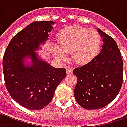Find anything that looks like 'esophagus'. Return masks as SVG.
Listing matches in <instances>:
<instances>
[{"instance_id": "esophagus-1", "label": "esophagus", "mask_w": 127, "mask_h": 127, "mask_svg": "<svg viewBox=\"0 0 127 127\" xmlns=\"http://www.w3.org/2000/svg\"><path fill=\"white\" fill-rule=\"evenodd\" d=\"M72 72H73V70H72L71 68H70V67H67V68H66V73H67V74H71Z\"/></svg>"}]
</instances>
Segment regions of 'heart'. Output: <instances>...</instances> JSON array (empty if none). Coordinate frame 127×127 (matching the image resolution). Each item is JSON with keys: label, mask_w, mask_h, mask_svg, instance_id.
<instances>
[{"label": "heart", "mask_w": 127, "mask_h": 127, "mask_svg": "<svg viewBox=\"0 0 127 127\" xmlns=\"http://www.w3.org/2000/svg\"><path fill=\"white\" fill-rule=\"evenodd\" d=\"M57 36L60 49L64 52H71L72 60L80 65L91 61L97 54L101 45V36L96 30L79 25L64 29ZM60 50L56 45L53 47L54 56L63 61L66 56Z\"/></svg>", "instance_id": "1"}]
</instances>
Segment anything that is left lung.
I'll list each match as a JSON object with an SVG mask.
<instances>
[{
  "label": "left lung",
  "instance_id": "left-lung-1",
  "mask_svg": "<svg viewBox=\"0 0 127 127\" xmlns=\"http://www.w3.org/2000/svg\"><path fill=\"white\" fill-rule=\"evenodd\" d=\"M97 31L103 42L101 52L73 70L77 77L75 98L87 109H100L110 103L120 92L123 81V62L116 43L101 29Z\"/></svg>",
  "mask_w": 127,
  "mask_h": 127
}]
</instances>
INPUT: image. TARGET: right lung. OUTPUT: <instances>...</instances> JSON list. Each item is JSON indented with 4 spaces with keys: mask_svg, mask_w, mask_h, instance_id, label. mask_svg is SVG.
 I'll use <instances>...</instances> for the list:
<instances>
[{
    "mask_svg": "<svg viewBox=\"0 0 127 127\" xmlns=\"http://www.w3.org/2000/svg\"><path fill=\"white\" fill-rule=\"evenodd\" d=\"M53 21L34 22L13 37L4 52L2 66L6 88L17 103L27 109H41L50 103L66 69L51 66L36 50L48 40ZM32 64H25L26 58Z\"/></svg>",
    "mask_w": 127,
    "mask_h": 127,
    "instance_id": "add662e5",
    "label": "right lung"
}]
</instances>
